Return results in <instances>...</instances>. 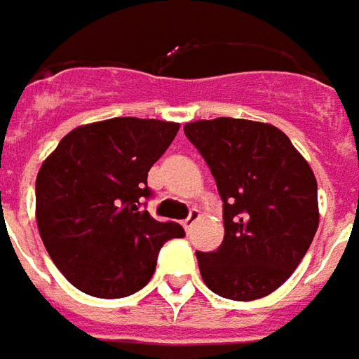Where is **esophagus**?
Masks as SVG:
<instances>
[{
    "label": "esophagus",
    "instance_id": "obj_1",
    "mask_svg": "<svg viewBox=\"0 0 359 359\" xmlns=\"http://www.w3.org/2000/svg\"><path fill=\"white\" fill-rule=\"evenodd\" d=\"M198 219H200L198 211H190V215H188V217L182 221V226H184V231H187V233H190V231H192V226L196 225V221H198Z\"/></svg>",
    "mask_w": 359,
    "mask_h": 359
}]
</instances>
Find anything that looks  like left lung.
<instances>
[{
	"label": "left lung",
	"mask_w": 359,
	"mask_h": 359,
	"mask_svg": "<svg viewBox=\"0 0 359 359\" xmlns=\"http://www.w3.org/2000/svg\"><path fill=\"white\" fill-rule=\"evenodd\" d=\"M223 200L225 238L196 252L203 283L223 298H264L298 267L319 225L317 180L283 130L248 118L184 125Z\"/></svg>",
	"instance_id": "1"
}]
</instances>
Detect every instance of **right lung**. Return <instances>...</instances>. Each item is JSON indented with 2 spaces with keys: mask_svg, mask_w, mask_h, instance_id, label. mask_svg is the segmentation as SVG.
I'll return each instance as SVG.
<instances>
[{
  "mask_svg": "<svg viewBox=\"0 0 359 359\" xmlns=\"http://www.w3.org/2000/svg\"><path fill=\"white\" fill-rule=\"evenodd\" d=\"M179 133V123L115 117L76 126L36 177V221L51 262L82 292L125 298L148 285L179 223H159L140 208L151 196L148 171Z\"/></svg>",
  "mask_w": 359,
  "mask_h": 359,
  "instance_id": "right-lung-1",
  "label": "right lung"
}]
</instances>
